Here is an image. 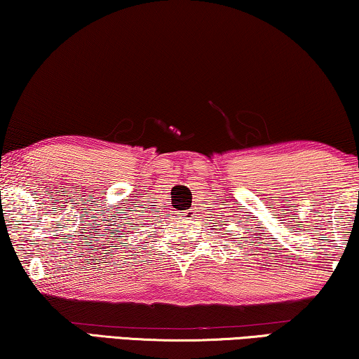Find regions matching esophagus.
<instances>
[{
	"label": "esophagus",
	"mask_w": 359,
	"mask_h": 359,
	"mask_svg": "<svg viewBox=\"0 0 359 359\" xmlns=\"http://www.w3.org/2000/svg\"><path fill=\"white\" fill-rule=\"evenodd\" d=\"M184 214H185V217H187V219H191V217H194V216H196V214H195V211H191V210H189V211H185Z\"/></svg>",
	"instance_id": "34e87169"
}]
</instances>
